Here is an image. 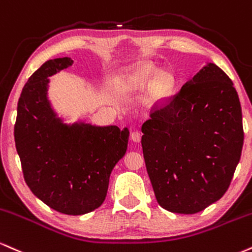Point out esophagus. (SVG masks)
I'll list each match as a JSON object with an SVG mask.
<instances>
[{"label": "esophagus", "mask_w": 252, "mask_h": 252, "mask_svg": "<svg viewBox=\"0 0 252 252\" xmlns=\"http://www.w3.org/2000/svg\"><path fill=\"white\" fill-rule=\"evenodd\" d=\"M131 138H132V140H133V141H135V143H139V141L141 140V133H140V132H138V131L132 132Z\"/></svg>", "instance_id": "obj_1"}]
</instances>
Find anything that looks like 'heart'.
Returning a JSON list of instances; mask_svg holds the SVG:
<instances>
[{"label":"heart","mask_w":252,"mask_h":252,"mask_svg":"<svg viewBox=\"0 0 252 252\" xmlns=\"http://www.w3.org/2000/svg\"><path fill=\"white\" fill-rule=\"evenodd\" d=\"M128 81L134 86H149L153 81V92L158 97L165 99L170 96L174 87V81L172 76L168 74H161L155 79L153 73L145 72L143 74H133L129 75Z\"/></svg>","instance_id":"1"}]
</instances>
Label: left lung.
Wrapping results in <instances>:
<instances>
[{
  "label": "left lung",
  "instance_id": "left-lung-1",
  "mask_svg": "<svg viewBox=\"0 0 252 252\" xmlns=\"http://www.w3.org/2000/svg\"><path fill=\"white\" fill-rule=\"evenodd\" d=\"M141 146L157 202L174 214L203 211L224 196L244 141L231 79L215 63L151 109Z\"/></svg>",
  "mask_w": 252,
  "mask_h": 252
}]
</instances>
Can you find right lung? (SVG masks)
<instances>
[{"label":"right lung","instance_id":"add662e5","mask_svg":"<svg viewBox=\"0 0 252 252\" xmlns=\"http://www.w3.org/2000/svg\"><path fill=\"white\" fill-rule=\"evenodd\" d=\"M72 64L70 58L53 59L32 74L17 102L14 137L32 193L55 211L79 216L103 203L129 132L84 123L68 126L56 118L47 99L48 76Z\"/></svg>","mask_w":252,"mask_h":252}]
</instances>
